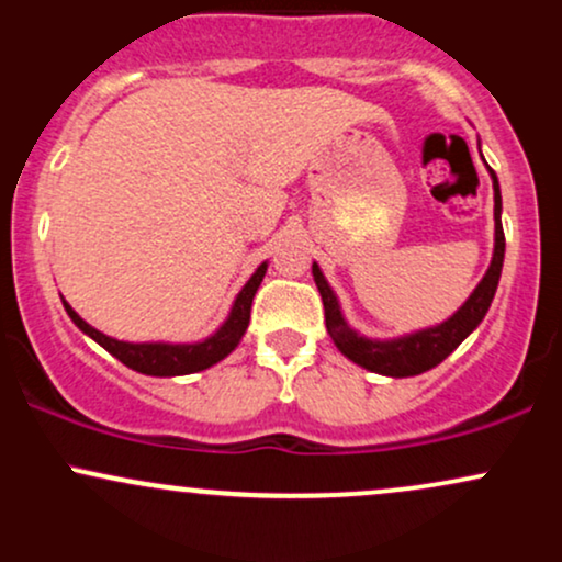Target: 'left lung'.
Segmentation results:
<instances>
[{
	"label": "left lung",
	"instance_id": "obj_1",
	"mask_svg": "<svg viewBox=\"0 0 562 562\" xmlns=\"http://www.w3.org/2000/svg\"><path fill=\"white\" fill-rule=\"evenodd\" d=\"M488 169V166H486ZM492 173L494 184V254L492 263H488L483 280L475 285L473 293L468 295V301L451 314L449 319H443L441 325L423 327V330L398 335V338H367L359 335L348 325L344 312H340V301L330 288V282L322 274L319 263H312L314 282H317L322 303H325V325L330 333L333 344L338 346V351L346 359H351L353 364L364 367V370L378 372V375L389 378H412L423 375V372L434 370L436 364H441L443 359L454 351L462 340L468 338L475 327L481 325L486 317L488 306H492L496 285H499L502 277V261H505V232H502V192L499 182H496V173Z\"/></svg>",
	"mask_w": 562,
	"mask_h": 562
}]
</instances>
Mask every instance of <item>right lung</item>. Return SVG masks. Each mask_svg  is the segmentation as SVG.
<instances>
[{
	"instance_id": "obj_1",
	"label": "right lung",
	"mask_w": 562,
	"mask_h": 562,
	"mask_svg": "<svg viewBox=\"0 0 562 562\" xmlns=\"http://www.w3.org/2000/svg\"><path fill=\"white\" fill-rule=\"evenodd\" d=\"M267 267L269 263L263 261L261 267L250 274V280L245 282L240 293H237L227 319L218 325V330L211 333L209 338L195 340V344H166V340L128 344V340H115L111 335L97 330L89 322H83L79 314L70 308V303L66 299H63V306H66L68 317L74 319V325L79 327L83 335H89L94 344H100L108 353H113V357L119 359V362H124L128 370L153 378L192 375V372L209 370V367L222 362V359L229 357L237 348V344H240L250 322V303H254L256 290H259L263 274H267Z\"/></svg>"
}]
</instances>
